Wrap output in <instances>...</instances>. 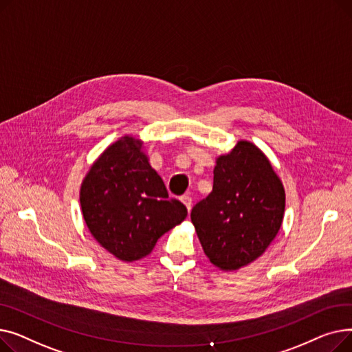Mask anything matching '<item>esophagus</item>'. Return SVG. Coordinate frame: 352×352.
I'll list each match as a JSON object with an SVG mask.
<instances>
[{
  "label": "esophagus",
  "instance_id": "esophagus-1",
  "mask_svg": "<svg viewBox=\"0 0 352 352\" xmlns=\"http://www.w3.org/2000/svg\"><path fill=\"white\" fill-rule=\"evenodd\" d=\"M179 199H181L182 204L187 207V210L190 211V210H191V206H192V199H191V197H190V195H182Z\"/></svg>",
  "mask_w": 352,
  "mask_h": 352
}]
</instances>
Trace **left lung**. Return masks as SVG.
<instances>
[{
	"instance_id": "1",
	"label": "left lung",
	"mask_w": 352,
	"mask_h": 352,
	"mask_svg": "<svg viewBox=\"0 0 352 352\" xmlns=\"http://www.w3.org/2000/svg\"><path fill=\"white\" fill-rule=\"evenodd\" d=\"M285 190L267 155L238 141L219 155L210 195L191 211L199 243L212 265L236 271L260 258L278 234Z\"/></svg>"
}]
</instances>
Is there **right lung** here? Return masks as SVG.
<instances>
[{"instance_id": "add662e5", "label": "right lung", "mask_w": 352, "mask_h": 352, "mask_svg": "<svg viewBox=\"0 0 352 352\" xmlns=\"http://www.w3.org/2000/svg\"><path fill=\"white\" fill-rule=\"evenodd\" d=\"M80 204L91 235L124 263L150 255L158 238L187 217L186 206L168 197L148 162L144 142L133 135L111 144L91 165Z\"/></svg>"}]
</instances>
